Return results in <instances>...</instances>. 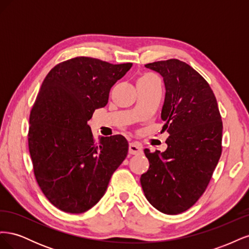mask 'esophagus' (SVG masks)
I'll return each instance as SVG.
<instances>
[{
    "mask_svg": "<svg viewBox=\"0 0 249 249\" xmlns=\"http://www.w3.org/2000/svg\"><path fill=\"white\" fill-rule=\"evenodd\" d=\"M130 155H140L142 154V145L138 142H131L129 144Z\"/></svg>",
    "mask_w": 249,
    "mask_h": 249,
    "instance_id": "34e87169",
    "label": "esophagus"
}]
</instances>
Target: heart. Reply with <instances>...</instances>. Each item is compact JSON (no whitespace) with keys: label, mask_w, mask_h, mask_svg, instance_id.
Masks as SVG:
<instances>
[{"label":"heart","mask_w":249,"mask_h":249,"mask_svg":"<svg viewBox=\"0 0 249 249\" xmlns=\"http://www.w3.org/2000/svg\"><path fill=\"white\" fill-rule=\"evenodd\" d=\"M150 76H153V74H149V73H147V74H144V76H143V77H150Z\"/></svg>","instance_id":"obj_1"}]
</instances>
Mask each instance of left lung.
Returning a JSON list of instances; mask_svg holds the SVG:
<instances>
[{"instance_id": "obj_1", "label": "left lung", "mask_w": 249, "mask_h": 249, "mask_svg": "<svg viewBox=\"0 0 249 249\" xmlns=\"http://www.w3.org/2000/svg\"><path fill=\"white\" fill-rule=\"evenodd\" d=\"M145 67L163 77L162 131L169 137L163 153L144 149L149 168L140 183L150 205L177 215L198 200L212 178L222 150L221 115L213 90L189 64L169 59Z\"/></svg>"}]
</instances>
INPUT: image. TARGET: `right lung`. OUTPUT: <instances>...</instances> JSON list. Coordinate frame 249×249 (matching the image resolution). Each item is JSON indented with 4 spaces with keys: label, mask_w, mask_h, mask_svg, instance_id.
Returning <instances> with one entry per match:
<instances>
[{
    "label": "right lung",
    "mask_w": 249,
    "mask_h": 249,
    "mask_svg": "<svg viewBox=\"0 0 249 249\" xmlns=\"http://www.w3.org/2000/svg\"><path fill=\"white\" fill-rule=\"evenodd\" d=\"M131 67L76 57L53 67L42 82L30 113L29 152L41 191L63 212L80 214L96 205L125 159L124 136L96 142L87 122Z\"/></svg>",
    "instance_id": "right-lung-1"
}]
</instances>
